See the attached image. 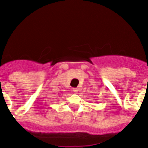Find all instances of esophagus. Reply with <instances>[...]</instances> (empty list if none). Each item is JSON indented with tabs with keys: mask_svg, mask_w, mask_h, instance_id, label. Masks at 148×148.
<instances>
[{
	"mask_svg": "<svg viewBox=\"0 0 148 148\" xmlns=\"http://www.w3.org/2000/svg\"><path fill=\"white\" fill-rule=\"evenodd\" d=\"M73 92H78V88H77V87H74V88H73Z\"/></svg>",
	"mask_w": 148,
	"mask_h": 148,
	"instance_id": "1",
	"label": "esophagus"
}]
</instances>
